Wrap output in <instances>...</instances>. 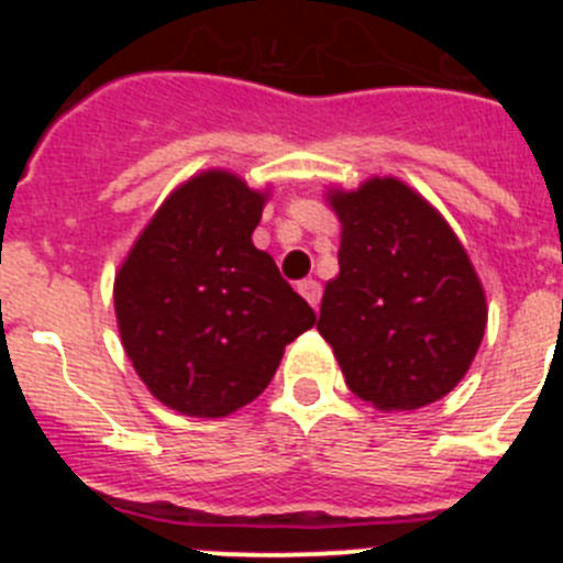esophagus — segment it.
Listing matches in <instances>:
<instances>
[{"mask_svg": "<svg viewBox=\"0 0 563 563\" xmlns=\"http://www.w3.org/2000/svg\"><path fill=\"white\" fill-rule=\"evenodd\" d=\"M298 292H301V296H305L307 301L318 310V301H321V285H318L316 278H305V282L298 285Z\"/></svg>", "mask_w": 563, "mask_h": 563, "instance_id": "1", "label": "esophagus"}]
</instances>
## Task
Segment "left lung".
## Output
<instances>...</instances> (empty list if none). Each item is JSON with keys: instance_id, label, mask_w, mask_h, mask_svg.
<instances>
[{"instance_id": "8db88e82", "label": "left lung", "mask_w": 563, "mask_h": 563, "mask_svg": "<svg viewBox=\"0 0 563 563\" xmlns=\"http://www.w3.org/2000/svg\"><path fill=\"white\" fill-rule=\"evenodd\" d=\"M338 273L318 332L346 386L380 411H411L465 377L487 324L485 290L440 213L395 177L332 191Z\"/></svg>"}]
</instances>
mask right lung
Here are the masks:
<instances>
[{
	"label": "right lung",
	"mask_w": 563,
	"mask_h": 563,
	"mask_svg": "<svg viewBox=\"0 0 563 563\" xmlns=\"http://www.w3.org/2000/svg\"><path fill=\"white\" fill-rule=\"evenodd\" d=\"M265 200L231 172L197 174L168 194L114 276L123 350L180 415L225 417L256 400L287 343L316 324L253 245Z\"/></svg>",
	"instance_id": "1"
}]
</instances>
